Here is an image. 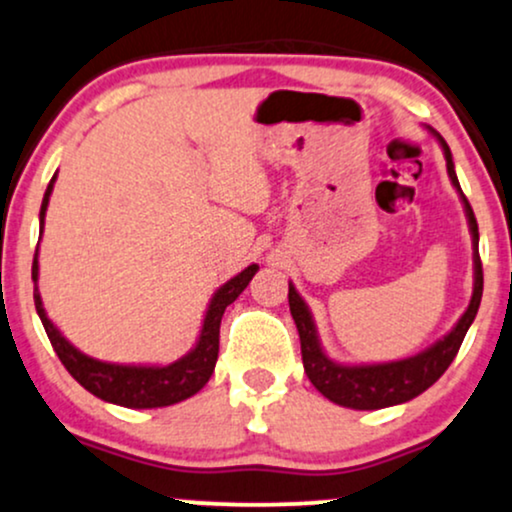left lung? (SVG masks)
Listing matches in <instances>:
<instances>
[{
    "label": "left lung",
    "instance_id": "obj_1",
    "mask_svg": "<svg viewBox=\"0 0 512 512\" xmlns=\"http://www.w3.org/2000/svg\"><path fill=\"white\" fill-rule=\"evenodd\" d=\"M436 136V141L441 143L443 155H446V167L448 177L458 189L462 206H465L467 222H470L472 232V249H474V290L470 306L465 309V314L460 316V321L455 323L450 333L443 335L441 340H436L429 350L414 354V357L398 359V362H383V364H338L323 352L321 340H318V330L311 316L309 306L299 292L294 290L290 282V311L294 323L299 330V342H302V362L304 371L309 376V381L314 383L316 390L321 395H326L330 402L342 407H350V410H383V407L402 405V402L417 398L426 388H431L434 383L446 374L450 362L458 354L462 340H465L467 330H470L474 316H477L479 304H482V292H484V273H482V258H479V227L477 218H474V210L467 201V196L462 194L458 174H455L453 155H450L448 143L443 141L441 134H436L434 129H429Z\"/></svg>",
    "mask_w": 512,
    "mask_h": 512
}]
</instances>
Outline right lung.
I'll use <instances>...</instances> for the list:
<instances>
[{"mask_svg":"<svg viewBox=\"0 0 512 512\" xmlns=\"http://www.w3.org/2000/svg\"><path fill=\"white\" fill-rule=\"evenodd\" d=\"M54 179H57V174L50 179L45 196H42L40 234L42 227H45V213L54 189ZM38 270V249H35V309H38V316L42 326H45L47 338H50L54 352H57L59 362L66 366V371H69L88 393H93L95 398L112 402V405L119 407H131V410H153V407H167L174 405V402L191 398V395H196L198 390L206 386L208 378L213 376L215 362H218L222 314H225L227 306L246 290V285H249L251 278L256 275L258 266L251 263V266L244 268L242 273L234 275L232 280H227L220 290H215L213 299H210L208 304L206 316H203V326L201 333H198L196 345L191 347V352H186L182 359H177V362L167 366L100 362V359H93L88 357V354H83L81 350H76L45 314V306H42L38 292Z\"/></svg>","mask_w":512,"mask_h":512,"instance_id":"right-lung-1","label":"right lung"}]
</instances>
